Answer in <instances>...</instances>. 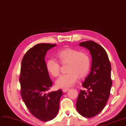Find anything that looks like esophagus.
Wrapping results in <instances>:
<instances>
[{
  "instance_id": "34e87169",
  "label": "esophagus",
  "mask_w": 126,
  "mask_h": 126,
  "mask_svg": "<svg viewBox=\"0 0 126 126\" xmlns=\"http://www.w3.org/2000/svg\"><path fill=\"white\" fill-rule=\"evenodd\" d=\"M68 90H69V89H68V88H67V89H63L62 90H63V91L64 92H67Z\"/></svg>"
}]
</instances>
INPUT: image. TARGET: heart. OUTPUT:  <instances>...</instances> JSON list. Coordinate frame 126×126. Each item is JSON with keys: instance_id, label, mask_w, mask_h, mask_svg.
Segmentation results:
<instances>
[{"instance_id": "b5f03b06", "label": "heart", "mask_w": 126, "mask_h": 126, "mask_svg": "<svg viewBox=\"0 0 126 126\" xmlns=\"http://www.w3.org/2000/svg\"><path fill=\"white\" fill-rule=\"evenodd\" d=\"M56 57L61 64H67V73L58 79L56 82L58 87L65 88L71 87L76 83L79 77L83 78L88 74L90 68V59L86 53L67 47L58 51ZM46 68L52 77H57L60 74V65L54 59L48 60Z\"/></svg>"}]
</instances>
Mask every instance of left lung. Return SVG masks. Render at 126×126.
<instances>
[{"label": "left lung", "instance_id": "left-lung-1", "mask_svg": "<svg viewBox=\"0 0 126 126\" xmlns=\"http://www.w3.org/2000/svg\"><path fill=\"white\" fill-rule=\"evenodd\" d=\"M90 50L92 56L91 71L82 83L87 90H81L76 103L78 112L87 118L95 116L107 104L112 84L111 64L106 51L93 41L79 44Z\"/></svg>", "mask_w": 126, "mask_h": 126}]
</instances>
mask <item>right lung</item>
<instances>
[{"mask_svg":"<svg viewBox=\"0 0 126 126\" xmlns=\"http://www.w3.org/2000/svg\"><path fill=\"white\" fill-rule=\"evenodd\" d=\"M55 44L39 43L29 49L21 62L19 82L22 100L31 113L46 122L56 117L59 109L61 89L48 92L52 82L46 70L44 58Z\"/></svg>","mask_w":126,"mask_h":126,"instance_id":"add662e5","label":"right lung"}]
</instances>
